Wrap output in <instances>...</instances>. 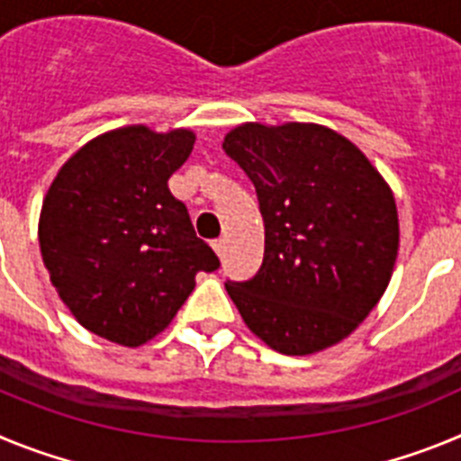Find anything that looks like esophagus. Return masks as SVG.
Returning a JSON list of instances; mask_svg holds the SVG:
<instances>
[{
	"label": "esophagus",
	"mask_w": 461,
	"mask_h": 461,
	"mask_svg": "<svg viewBox=\"0 0 461 461\" xmlns=\"http://www.w3.org/2000/svg\"><path fill=\"white\" fill-rule=\"evenodd\" d=\"M212 249L217 251V256H223V254H226V238L212 240Z\"/></svg>",
	"instance_id": "esophagus-1"
}]
</instances>
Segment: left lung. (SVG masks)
<instances>
[{"instance_id": "obj_1", "label": "left lung", "mask_w": 461, "mask_h": 461, "mask_svg": "<svg viewBox=\"0 0 461 461\" xmlns=\"http://www.w3.org/2000/svg\"><path fill=\"white\" fill-rule=\"evenodd\" d=\"M223 152L254 182L266 223L260 270L226 281L244 323L284 356L351 335L393 275V191L351 140L319 124H242Z\"/></svg>"}]
</instances>
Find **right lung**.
<instances>
[{"mask_svg": "<svg viewBox=\"0 0 461 461\" xmlns=\"http://www.w3.org/2000/svg\"><path fill=\"white\" fill-rule=\"evenodd\" d=\"M194 140L186 129H115L73 154L48 189L41 256L64 304L94 335L145 344L173 321L195 275L219 267L168 189Z\"/></svg>", "mask_w": 461, "mask_h": 461, "instance_id": "add662e5", "label": "right lung"}]
</instances>
